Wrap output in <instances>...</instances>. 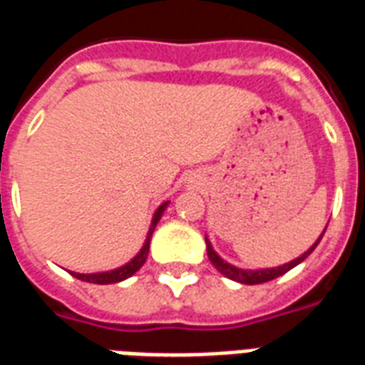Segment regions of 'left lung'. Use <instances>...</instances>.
Here are the masks:
<instances>
[{
	"label": "left lung",
	"instance_id": "8db88e82",
	"mask_svg": "<svg viewBox=\"0 0 365 365\" xmlns=\"http://www.w3.org/2000/svg\"><path fill=\"white\" fill-rule=\"evenodd\" d=\"M325 233V230H324ZM324 233L319 235L318 241L310 247V249L306 250L304 255L299 258H294V260H291V262L283 264V266H277V268H264V269H241V268H235V266H232V264H227L226 260H222V258L214 252L212 245H210V241H208L207 237H205V241H207V255L208 258H210V262H212V266L216 269H218L220 274H224L226 277H230V279H233V282L237 283H245V285H258V283H266V282H272V279H275V277H279V275L287 274L289 269H293L294 266H299L302 260H304L310 252H312L316 247H318V243L322 241V237H324Z\"/></svg>",
	"mask_w": 365,
	"mask_h": 365
}]
</instances>
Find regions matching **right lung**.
<instances>
[{"label": "right lung", "mask_w": 365, "mask_h": 365, "mask_svg": "<svg viewBox=\"0 0 365 365\" xmlns=\"http://www.w3.org/2000/svg\"><path fill=\"white\" fill-rule=\"evenodd\" d=\"M168 207V201L163 202L160 207L157 208V212L153 216V222H151V227H149V233H147V239H145V245L141 247L138 255L130 260L128 264L120 266V268L116 269H110V272H99V274H76V272H72V275L76 277V279H82V282H88V283H97V285H108V283H118V282H124L128 279L130 275H133L138 272L147 260V255H149V243H151V235L155 232V227H157L158 220L163 218V212L166 210Z\"/></svg>", "instance_id": "obj_1"}]
</instances>
